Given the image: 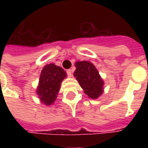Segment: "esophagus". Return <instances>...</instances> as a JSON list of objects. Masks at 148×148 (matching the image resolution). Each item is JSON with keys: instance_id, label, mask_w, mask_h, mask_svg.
<instances>
[{"instance_id": "1", "label": "esophagus", "mask_w": 148, "mask_h": 148, "mask_svg": "<svg viewBox=\"0 0 148 148\" xmlns=\"http://www.w3.org/2000/svg\"><path fill=\"white\" fill-rule=\"evenodd\" d=\"M72 73H73L72 70L69 69V70H67V76H68V77H71L72 76Z\"/></svg>"}]
</instances>
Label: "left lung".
Wrapping results in <instances>:
<instances>
[{"label": "left lung", "mask_w": 148, "mask_h": 148, "mask_svg": "<svg viewBox=\"0 0 148 148\" xmlns=\"http://www.w3.org/2000/svg\"><path fill=\"white\" fill-rule=\"evenodd\" d=\"M74 76L88 97L96 99L103 93V81L95 65L88 61H77Z\"/></svg>", "instance_id": "8db88e82"}]
</instances>
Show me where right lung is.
<instances>
[{
  "instance_id": "add662e5",
  "label": "right lung",
  "mask_w": 148,
  "mask_h": 148,
  "mask_svg": "<svg viewBox=\"0 0 148 148\" xmlns=\"http://www.w3.org/2000/svg\"><path fill=\"white\" fill-rule=\"evenodd\" d=\"M66 72L62 67L50 64L45 66L40 76L37 94L40 101L50 105L55 101L59 92L61 81L66 77Z\"/></svg>"
}]
</instances>
